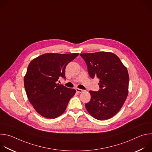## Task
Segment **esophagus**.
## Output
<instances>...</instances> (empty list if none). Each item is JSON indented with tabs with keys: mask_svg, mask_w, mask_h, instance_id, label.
<instances>
[{
	"mask_svg": "<svg viewBox=\"0 0 152 152\" xmlns=\"http://www.w3.org/2000/svg\"><path fill=\"white\" fill-rule=\"evenodd\" d=\"M76 92L78 93H83V92L84 91V90H81V89H79V88H76Z\"/></svg>",
	"mask_w": 152,
	"mask_h": 152,
	"instance_id": "1",
	"label": "esophagus"
}]
</instances>
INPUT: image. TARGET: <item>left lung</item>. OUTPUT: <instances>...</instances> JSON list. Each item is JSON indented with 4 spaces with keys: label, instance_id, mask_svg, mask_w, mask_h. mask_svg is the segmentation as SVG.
Returning <instances> with one entry per match:
<instances>
[{
    "label": "left lung",
    "instance_id": "obj_1",
    "mask_svg": "<svg viewBox=\"0 0 152 152\" xmlns=\"http://www.w3.org/2000/svg\"><path fill=\"white\" fill-rule=\"evenodd\" d=\"M89 75L100 79L99 91H90V101L85 104L88 113L99 120L109 119L118 113L129 93V74L120 58L109 52L80 54Z\"/></svg>",
    "mask_w": 152,
    "mask_h": 152
}]
</instances>
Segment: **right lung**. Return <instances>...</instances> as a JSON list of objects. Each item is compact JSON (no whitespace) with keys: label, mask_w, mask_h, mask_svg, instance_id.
I'll return each mask as SVG.
<instances>
[{"label":"right lung","mask_w":152,"mask_h":152,"mask_svg":"<svg viewBox=\"0 0 152 152\" xmlns=\"http://www.w3.org/2000/svg\"><path fill=\"white\" fill-rule=\"evenodd\" d=\"M75 53H45L29 63L24 77V85L29 101L41 116L53 119L66 111L75 89L56 83L65 78L67 65L78 56Z\"/></svg>","instance_id":"add662e5"}]
</instances>
